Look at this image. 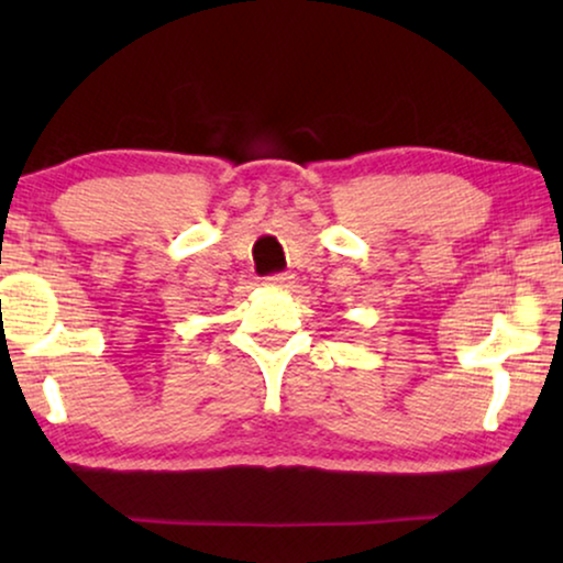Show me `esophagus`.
<instances>
[{
  "mask_svg": "<svg viewBox=\"0 0 563 563\" xmlns=\"http://www.w3.org/2000/svg\"><path fill=\"white\" fill-rule=\"evenodd\" d=\"M264 284L268 289H289L291 284H295V276L274 274V276H268V279H264Z\"/></svg>",
  "mask_w": 563,
  "mask_h": 563,
  "instance_id": "esophagus-1",
  "label": "esophagus"
}]
</instances>
